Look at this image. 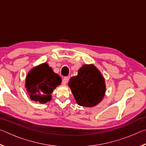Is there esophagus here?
Instances as JSON below:
<instances>
[{
    "label": "esophagus",
    "mask_w": 146,
    "mask_h": 146,
    "mask_svg": "<svg viewBox=\"0 0 146 146\" xmlns=\"http://www.w3.org/2000/svg\"><path fill=\"white\" fill-rule=\"evenodd\" d=\"M68 80H69L68 77H64L62 79V85L67 84V83L68 82Z\"/></svg>",
    "instance_id": "esophagus-1"
}]
</instances>
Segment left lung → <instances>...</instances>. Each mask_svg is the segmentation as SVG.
<instances>
[{
  "mask_svg": "<svg viewBox=\"0 0 146 146\" xmlns=\"http://www.w3.org/2000/svg\"><path fill=\"white\" fill-rule=\"evenodd\" d=\"M69 87L79 106L93 107L99 104L105 95L104 78L93 64L83 65L78 75L70 78Z\"/></svg>",
  "mask_w": 146,
  "mask_h": 146,
  "instance_id": "left-lung-1",
  "label": "left lung"
}]
</instances>
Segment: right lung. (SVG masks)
Wrapping results in <instances>:
<instances>
[{"label": "right lung", "instance_id": "1", "mask_svg": "<svg viewBox=\"0 0 146 146\" xmlns=\"http://www.w3.org/2000/svg\"><path fill=\"white\" fill-rule=\"evenodd\" d=\"M61 82L60 76L54 73L52 68L45 62L28 73L26 88L31 100L45 104L51 100V93Z\"/></svg>", "mask_w": 146, "mask_h": 146}]
</instances>
